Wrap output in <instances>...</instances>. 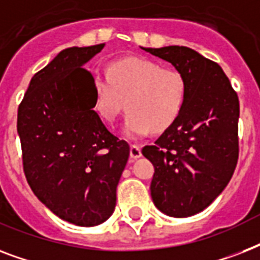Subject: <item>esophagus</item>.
I'll list each match as a JSON object with an SVG mask.
<instances>
[{
	"label": "esophagus",
	"mask_w": 260,
	"mask_h": 260,
	"mask_svg": "<svg viewBox=\"0 0 260 260\" xmlns=\"http://www.w3.org/2000/svg\"><path fill=\"white\" fill-rule=\"evenodd\" d=\"M129 156L131 160H135V159L140 158V156H142V148H140V146H138V144H132L129 150Z\"/></svg>",
	"instance_id": "1"
}]
</instances>
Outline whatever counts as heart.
<instances>
[{
    "mask_svg": "<svg viewBox=\"0 0 260 260\" xmlns=\"http://www.w3.org/2000/svg\"><path fill=\"white\" fill-rule=\"evenodd\" d=\"M128 106L124 134L136 139L151 129L173 125L186 100V82L175 69L160 67L143 58H124L106 67V78L93 77V110L106 124H113Z\"/></svg>",
    "mask_w": 260,
    "mask_h": 260,
    "instance_id": "obj_1",
    "label": "heart"
}]
</instances>
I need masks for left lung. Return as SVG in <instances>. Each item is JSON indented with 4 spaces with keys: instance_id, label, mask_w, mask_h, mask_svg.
I'll return each instance as SVG.
<instances>
[{
    "instance_id": "8db88e82",
    "label": "left lung",
    "mask_w": 260,
    "mask_h": 260,
    "mask_svg": "<svg viewBox=\"0 0 260 260\" xmlns=\"http://www.w3.org/2000/svg\"><path fill=\"white\" fill-rule=\"evenodd\" d=\"M170 62L186 82L181 114L142 154L154 165L151 197L171 217H187L216 200L239 158V98L217 63L187 47L143 48Z\"/></svg>"
}]
</instances>
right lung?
I'll use <instances>...</instances> for the list:
<instances>
[{"instance_id": "right-lung-1", "label": "right lung", "mask_w": 260, "mask_h": 260, "mask_svg": "<svg viewBox=\"0 0 260 260\" xmlns=\"http://www.w3.org/2000/svg\"><path fill=\"white\" fill-rule=\"evenodd\" d=\"M104 48L71 47L32 77L18 105L22 169L35 196L64 221L98 225L113 213L129 156L93 110V75L83 64Z\"/></svg>"}]
</instances>
